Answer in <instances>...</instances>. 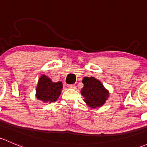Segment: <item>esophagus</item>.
Returning a JSON list of instances; mask_svg holds the SVG:
<instances>
[{
  "mask_svg": "<svg viewBox=\"0 0 147 147\" xmlns=\"http://www.w3.org/2000/svg\"><path fill=\"white\" fill-rule=\"evenodd\" d=\"M67 87L69 89H72V90H75V89L76 88V87H75V84H68Z\"/></svg>",
  "mask_w": 147,
  "mask_h": 147,
  "instance_id": "esophagus-1",
  "label": "esophagus"
}]
</instances>
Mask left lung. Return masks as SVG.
<instances>
[{
    "instance_id": "left-lung-1",
    "label": "left lung",
    "mask_w": 147,
    "mask_h": 147,
    "mask_svg": "<svg viewBox=\"0 0 147 147\" xmlns=\"http://www.w3.org/2000/svg\"><path fill=\"white\" fill-rule=\"evenodd\" d=\"M82 82L84 87L81 90V94L87 106L92 109L103 106L109 94L103 84L93 77H84Z\"/></svg>"
}]
</instances>
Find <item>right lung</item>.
<instances>
[{
  "label": "right lung",
  "instance_id": "1",
  "mask_svg": "<svg viewBox=\"0 0 147 147\" xmlns=\"http://www.w3.org/2000/svg\"><path fill=\"white\" fill-rule=\"evenodd\" d=\"M63 87L62 82H54L50 78L42 75L38 80L35 97L45 103L55 102L60 97Z\"/></svg>",
  "mask_w": 147,
  "mask_h": 147
}]
</instances>
